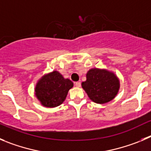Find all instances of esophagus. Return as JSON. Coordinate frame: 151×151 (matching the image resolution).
Returning <instances> with one entry per match:
<instances>
[{
  "mask_svg": "<svg viewBox=\"0 0 151 151\" xmlns=\"http://www.w3.org/2000/svg\"><path fill=\"white\" fill-rule=\"evenodd\" d=\"M74 85H75L76 87H80V86H81V83H80V82H76L75 83H74Z\"/></svg>",
  "mask_w": 151,
  "mask_h": 151,
  "instance_id": "obj_1",
  "label": "esophagus"
}]
</instances>
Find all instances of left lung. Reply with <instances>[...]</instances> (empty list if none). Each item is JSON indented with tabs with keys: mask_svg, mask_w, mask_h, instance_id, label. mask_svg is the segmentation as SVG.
I'll return each instance as SVG.
<instances>
[{
	"mask_svg": "<svg viewBox=\"0 0 151 151\" xmlns=\"http://www.w3.org/2000/svg\"><path fill=\"white\" fill-rule=\"evenodd\" d=\"M82 87L93 102L103 104L115 98L120 82L113 72L106 69L91 68L87 72L86 80L82 83Z\"/></svg>",
	"mask_w": 151,
	"mask_h": 151,
	"instance_id": "obj_1",
	"label": "left lung"
}]
</instances>
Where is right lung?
<instances>
[{
  "label": "right lung",
  "instance_id": "right-lung-1",
  "mask_svg": "<svg viewBox=\"0 0 151 151\" xmlns=\"http://www.w3.org/2000/svg\"><path fill=\"white\" fill-rule=\"evenodd\" d=\"M74 86L72 81L65 79L59 71L44 75L36 83L35 95L45 107H56L65 100L69 89Z\"/></svg>",
  "mask_w": 151,
  "mask_h": 151
}]
</instances>
